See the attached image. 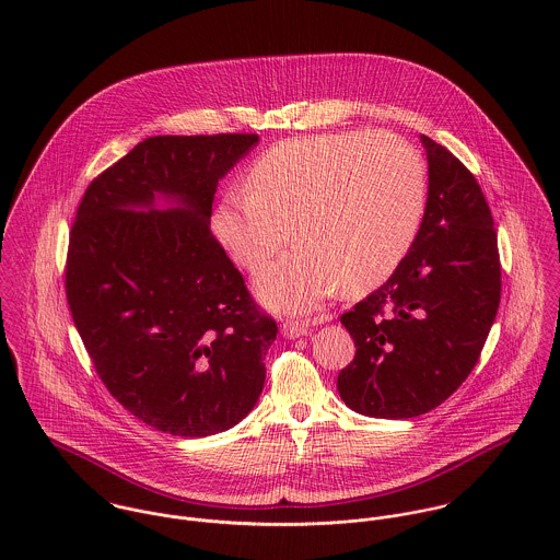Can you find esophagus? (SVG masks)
Instances as JSON below:
<instances>
[{"label":"esophagus","instance_id":"1","mask_svg":"<svg viewBox=\"0 0 560 560\" xmlns=\"http://www.w3.org/2000/svg\"><path fill=\"white\" fill-rule=\"evenodd\" d=\"M313 323H319V320H313ZM308 327H311L308 320H284L282 323V334L287 338H298V336H304L308 331Z\"/></svg>","mask_w":560,"mask_h":560}]
</instances>
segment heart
Wrapping results in <instances>:
<instances>
[{"label":"heart","instance_id":"b5f03b06","mask_svg":"<svg viewBox=\"0 0 560 560\" xmlns=\"http://www.w3.org/2000/svg\"><path fill=\"white\" fill-rule=\"evenodd\" d=\"M247 189L220 200L218 237L256 271L293 229L300 247L262 269L258 293L273 308L308 311L338 287L364 293L399 269L422 224L427 165L393 133L300 138L254 161Z\"/></svg>","mask_w":560,"mask_h":560}]
</instances>
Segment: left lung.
<instances>
[{
  "label": "left lung",
  "mask_w": 560,
  "mask_h": 560,
  "mask_svg": "<svg viewBox=\"0 0 560 560\" xmlns=\"http://www.w3.org/2000/svg\"><path fill=\"white\" fill-rule=\"evenodd\" d=\"M429 198L399 269L340 320L355 358L338 393L371 418H413L448 399L472 373L502 291L498 235L475 174L420 136Z\"/></svg>",
  "instance_id": "obj_1"
}]
</instances>
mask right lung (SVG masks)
I'll return each mask as SVG.
<instances>
[{"instance_id": "add662e5", "label": "right lung", "mask_w": 560, "mask_h": 560, "mask_svg": "<svg viewBox=\"0 0 560 560\" xmlns=\"http://www.w3.org/2000/svg\"><path fill=\"white\" fill-rule=\"evenodd\" d=\"M256 142L149 138L88 185L71 226L65 289L96 375L170 435L226 431L262 393L278 325L209 226L218 180ZM158 192L179 207L153 210Z\"/></svg>"}]
</instances>
